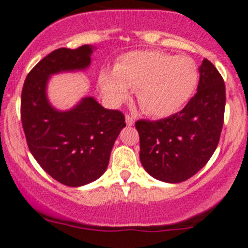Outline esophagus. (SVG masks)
I'll return each mask as SVG.
<instances>
[{"label":"esophagus","instance_id":"esophagus-1","mask_svg":"<svg viewBox=\"0 0 248 248\" xmlns=\"http://www.w3.org/2000/svg\"><path fill=\"white\" fill-rule=\"evenodd\" d=\"M125 123H126V125H129V126L134 125V123H135V117H133V115H130V114H126L125 115Z\"/></svg>","mask_w":248,"mask_h":248}]
</instances>
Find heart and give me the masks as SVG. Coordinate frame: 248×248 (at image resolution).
Returning a JSON list of instances; mask_svg holds the SVG:
<instances>
[{"instance_id":"heart-1","label":"heart","mask_w":248,"mask_h":248,"mask_svg":"<svg viewBox=\"0 0 248 248\" xmlns=\"http://www.w3.org/2000/svg\"><path fill=\"white\" fill-rule=\"evenodd\" d=\"M199 67L188 56L158 49L123 55L115 69H103L98 85L108 103L119 106L136 89L140 107L152 117H168L191 98L199 82Z\"/></svg>"}]
</instances>
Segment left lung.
Returning <instances> with one entry per match:
<instances>
[{
  "instance_id": "left-lung-1",
  "label": "left lung",
  "mask_w": 248,
  "mask_h": 248,
  "mask_svg": "<svg viewBox=\"0 0 248 248\" xmlns=\"http://www.w3.org/2000/svg\"><path fill=\"white\" fill-rule=\"evenodd\" d=\"M225 84L213 63L203 60L197 93L175 114L138 120L140 161L150 175L181 183L203 168L220 139L225 110Z\"/></svg>"
}]
</instances>
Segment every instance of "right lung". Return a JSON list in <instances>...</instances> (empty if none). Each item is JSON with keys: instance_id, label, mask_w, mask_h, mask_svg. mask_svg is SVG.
<instances>
[{"instance_id": "obj_1", "label": "right lung", "mask_w": 248, "mask_h": 248, "mask_svg": "<svg viewBox=\"0 0 248 248\" xmlns=\"http://www.w3.org/2000/svg\"><path fill=\"white\" fill-rule=\"evenodd\" d=\"M91 53L89 45L52 51L27 75L20 101L30 152L48 175L72 187L93 183L105 173L114 141L126 125L120 110L106 109L93 97L82 98L65 112L55 109L47 100L48 78L85 69Z\"/></svg>"}]
</instances>
